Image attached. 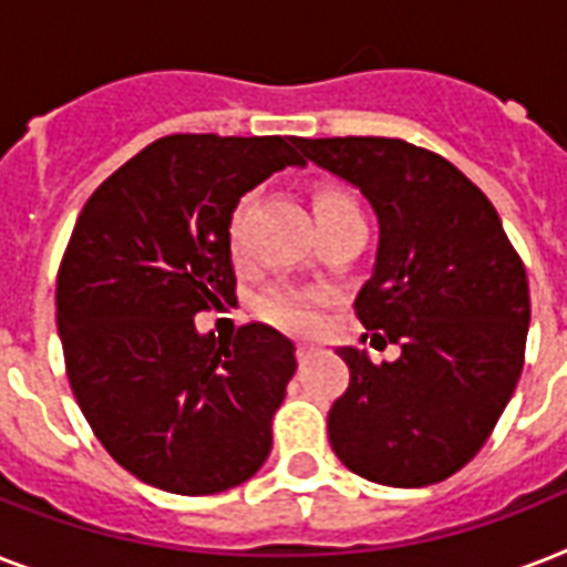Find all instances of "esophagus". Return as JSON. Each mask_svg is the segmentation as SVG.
I'll list each match as a JSON object with an SVG mask.
<instances>
[{
    "label": "esophagus",
    "mask_w": 567,
    "mask_h": 567,
    "mask_svg": "<svg viewBox=\"0 0 567 567\" xmlns=\"http://www.w3.org/2000/svg\"><path fill=\"white\" fill-rule=\"evenodd\" d=\"M315 353H318V350H315L311 344H297V359H300V362H309Z\"/></svg>",
    "instance_id": "obj_1"
}]
</instances>
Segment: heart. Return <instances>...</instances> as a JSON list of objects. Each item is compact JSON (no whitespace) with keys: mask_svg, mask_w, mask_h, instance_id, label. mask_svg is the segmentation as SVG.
<instances>
[{"mask_svg":"<svg viewBox=\"0 0 567 567\" xmlns=\"http://www.w3.org/2000/svg\"><path fill=\"white\" fill-rule=\"evenodd\" d=\"M244 208L247 203H240L231 214V226H229V240H231V252L235 258L244 256V247H240V223H244ZM311 208H315V220L327 223L332 217H341V214L355 212L353 199L336 188H318L315 196H311ZM320 302L323 297L318 293H306V291H291V288H276L261 300L258 311L261 318L276 323V327L291 329V332H315L320 323Z\"/></svg>","mask_w":567,"mask_h":567,"instance_id":"heart-1","label":"heart"}]
</instances>
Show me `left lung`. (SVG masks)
Wrapping results in <instances>:
<instances>
[{
	"mask_svg": "<svg viewBox=\"0 0 567 567\" xmlns=\"http://www.w3.org/2000/svg\"><path fill=\"white\" fill-rule=\"evenodd\" d=\"M300 153L371 203L379 223L355 318L396 362L341 347L350 388L329 444L353 474L394 488L447 480L476 456L524 368L529 285L488 196L447 158L396 137H297Z\"/></svg>",
	"mask_w": 567,
	"mask_h": 567,
	"instance_id": "left-lung-1",
	"label": "left lung"
}]
</instances>
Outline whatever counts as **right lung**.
Masks as SVG:
<instances>
[{
  "label": "right lung",
  "instance_id": "right-lung-1",
  "mask_svg": "<svg viewBox=\"0 0 567 567\" xmlns=\"http://www.w3.org/2000/svg\"><path fill=\"white\" fill-rule=\"evenodd\" d=\"M297 137L171 135L84 203L58 270V336L75 403L128 474L173 494L247 483L274 447L297 371L265 323L231 341L194 318L235 302L238 199L288 164Z\"/></svg>",
  "mask_w": 567,
  "mask_h": 567
}]
</instances>
